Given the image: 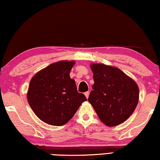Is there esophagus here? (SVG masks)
<instances>
[{"instance_id": "obj_1", "label": "esophagus", "mask_w": 160, "mask_h": 160, "mask_svg": "<svg viewBox=\"0 0 160 160\" xmlns=\"http://www.w3.org/2000/svg\"><path fill=\"white\" fill-rule=\"evenodd\" d=\"M85 95L86 97V98L88 99L89 97V95H90V92H85Z\"/></svg>"}]
</instances>
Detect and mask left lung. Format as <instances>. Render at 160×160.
Wrapping results in <instances>:
<instances>
[{
    "label": "left lung",
    "mask_w": 160,
    "mask_h": 160,
    "mask_svg": "<svg viewBox=\"0 0 160 160\" xmlns=\"http://www.w3.org/2000/svg\"><path fill=\"white\" fill-rule=\"evenodd\" d=\"M93 90L88 101L97 114L108 126L126 121L134 112L139 99V88L135 81L117 68L92 64Z\"/></svg>",
    "instance_id": "1"
}]
</instances>
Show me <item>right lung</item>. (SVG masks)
<instances>
[{
    "mask_svg": "<svg viewBox=\"0 0 160 160\" xmlns=\"http://www.w3.org/2000/svg\"><path fill=\"white\" fill-rule=\"evenodd\" d=\"M74 64V61L51 64L35 74L29 82V106L40 120L49 125H64L87 100L78 92L75 81L70 78Z\"/></svg>",
    "mask_w": 160,
    "mask_h": 160,
    "instance_id": "obj_1",
    "label": "right lung"
}]
</instances>
